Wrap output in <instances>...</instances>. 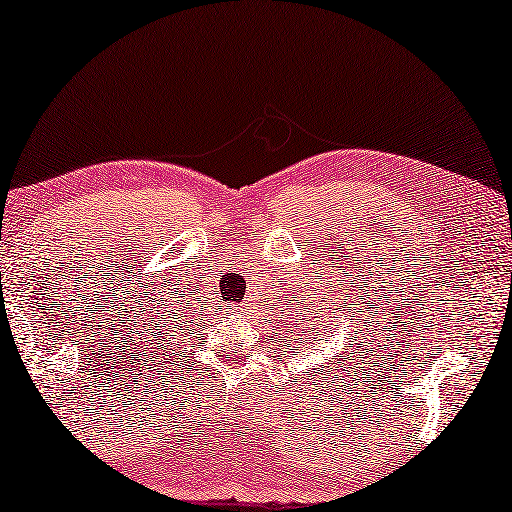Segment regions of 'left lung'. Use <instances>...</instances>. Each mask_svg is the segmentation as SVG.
Masks as SVG:
<instances>
[{
  "mask_svg": "<svg viewBox=\"0 0 512 512\" xmlns=\"http://www.w3.org/2000/svg\"><path fill=\"white\" fill-rule=\"evenodd\" d=\"M322 302H325V297H322ZM345 306H348V302H343V311H345ZM316 318H318V313L311 309V311H306V313H304V316L300 318V322L295 320V327L290 329V334H293L295 343L300 341V336H306V322H318ZM320 318H322V316H320ZM350 320H355V316H350ZM316 329H318V327H311V329H309V334H311V336H313V334H318Z\"/></svg>",
  "mask_w": 512,
  "mask_h": 512,
  "instance_id": "obj_1",
  "label": "left lung"
}]
</instances>
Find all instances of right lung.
<instances>
[{
	"label": "right lung",
	"mask_w": 512,
	"mask_h": 512,
	"mask_svg": "<svg viewBox=\"0 0 512 512\" xmlns=\"http://www.w3.org/2000/svg\"><path fill=\"white\" fill-rule=\"evenodd\" d=\"M162 308L165 309L164 312L161 311ZM157 309H160V311H157L155 316H153V327H155V325H164V322H167V318H171V311H167V304L157 306ZM160 319L163 320L162 323L159 322ZM164 334H169V329H164ZM160 338H162V336H160Z\"/></svg>",
	"instance_id": "add662e5"
}]
</instances>
